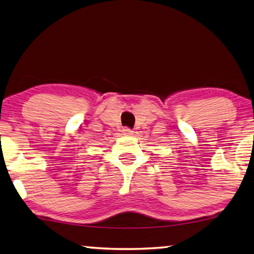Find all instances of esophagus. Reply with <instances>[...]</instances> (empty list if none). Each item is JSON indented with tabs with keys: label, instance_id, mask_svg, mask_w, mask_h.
Instances as JSON below:
<instances>
[{
	"label": "esophagus",
	"instance_id": "esophagus-1",
	"mask_svg": "<svg viewBox=\"0 0 254 254\" xmlns=\"http://www.w3.org/2000/svg\"><path fill=\"white\" fill-rule=\"evenodd\" d=\"M122 133L124 135H131L132 133H133V131L131 130V128H128V127H123L122 128Z\"/></svg>",
	"mask_w": 254,
	"mask_h": 254
}]
</instances>
